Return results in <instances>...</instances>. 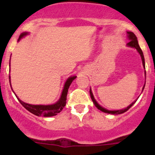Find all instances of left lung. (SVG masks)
<instances>
[{
    "label": "left lung",
    "mask_w": 155,
    "mask_h": 155,
    "mask_svg": "<svg viewBox=\"0 0 155 155\" xmlns=\"http://www.w3.org/2000/svg\"><path fill=\"white\" fill-rule=\"evenodd\" d=\"M127 37H128V39H130V42H128L127 44V46H129V47H131V48H134V49H136L137 51L139 53V54L140 55V57H141V60H142V64H143V67L145 69V61H144V57H143V52H142L141 49H140V47L139 46V44H138V41H137V36L135 35V34L134 33V32H132V31H127ZM145 75H146V71L144 72ZM144 86H145V84L144 85H143V88H144ZM90 95H91V100H92L93 103H94V105H95V107L97 108L98 109H99L100 111H102V112H103V113H109V114H113V115H118V114H122V113H125V112H127V110H128L133 105H134L135 102H137V100H135L134 102H133L132 103L130 104V105H129V106H127V108H125V109H119V110H109V109H105V108H103L102 106H101V105H99V104L97 102V101L95 99H94V95H93L92 94V91H91V89L90 88Z\"/></svg>",
    "instance_id": "8db88e82"
}]
</instances>
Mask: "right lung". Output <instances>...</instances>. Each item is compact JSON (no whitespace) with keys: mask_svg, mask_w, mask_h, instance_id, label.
Listing matches in <instances>:
<instances>
[{"mask_svg":"<svg viewBox=\"0 0 155 155\" xmlns=\"http://www.w3.org/2000/svg\"><path fill=\"white\" fill-rule=\"evenodd\" d=\"M28 34H29V32H28V31L22 32V33L20 35V36H19L18 40V41H19L21 39H22L23 37L28 35ZM9 66H10V63H9ZM76 78L77 76H71L67 79V81H65V84H64V88H63L61 97H60L58 101H57V102H55L54 104H51V105H31V104L26 103V102H24L23 101H21V99H19V98L16 95V94L15 96L17 97L19 102H20L27 110L29 111L30 113L35 115V116H45V117H50V116H56V115H57V113H61V111H62V109L64 108V106L66 105V103H67L66 100H67V95H68V89H69V87L70 85H71V83H72V81H73ZM9 81H10V85L11 87H12L10 75H9ZM12 91H13V89H12Z\"/></svg>","mask_w":155,"mask_h":155,"instance_id":"right-lung-1","label":"right lung"}]
</instances>
